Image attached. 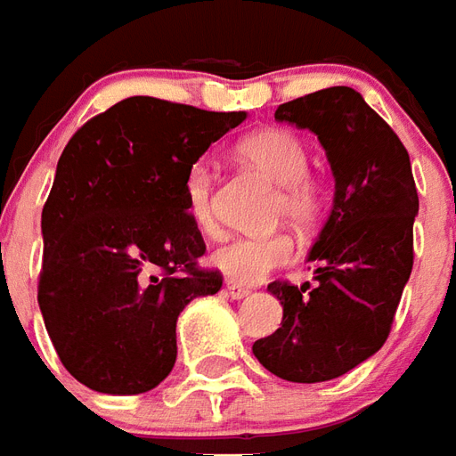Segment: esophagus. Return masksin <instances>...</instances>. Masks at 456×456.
<instances>
[{
	"label": "esophagus",
	"instance_id": "obj_1",
	"mask_svg": "<svg viewBox=\"0 0 456 456\" xmlns=\"http://www.w3.org/2000/svg\"><path fill=\"white\" fill-rule=\"evenodd\" d=\"M225 293H228L232 300H242V297H248L252 290L240 286V283H235V281H225Z\"/></svg>",
	"mask_w": 456,
	"mask_h": 456
}]
</instances>
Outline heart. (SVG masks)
<instances>
[{"label": "heart", "instance_id": "1", "mask_svg": "<svg viewBox=\"0 0 456 456\" xmlns=\"http://www.w3.org/2000/svg\"><path fill=\"white\" fill-rule=\"evenodd\" d=\"M238 156L279 184L273 211L289 218L297 228H310L324 211V187L307 170L305 142L281 126L252 132L238 143ZM214 173L207 166H191L184 177V207L191 224L201 232L216 231L214 218ZM296 255L293 238L286 232L240 235L216 249L211 262L216 269L238 283H259L276 269L289 265Z\"/></svg>", "mask_w": 456, "mask_h": 456}]
</instances>
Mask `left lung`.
Returning a JSON list of instances; mask_svg holds the SVG:
<instances>
[{
	"label": "left lung",
	"instance_id": "1",
	"mask_svg": "<svg viewBox=\"0 0 456 456\" xmlns=\"http://www.w3.org/2000/svg\"><path fill=\"white\" fill-rule=\"evenodd\" d=\"M273 118L317 134L337 191L310 252L317 283H269L283 320L252 354L276 378L313 385L354 370L389 337L413 269L419 191L409 151L354 88L314 91Z\"/></svg>",
	"mask_w": 456,
	"mask_h": 456
}]
</instances>
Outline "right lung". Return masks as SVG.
Segmentation results:
<instances>
[{"label": "right lung", "mask_w": 456, "mask_h": 456, "mask_svg": "<svg viewBox=\"0 0 456 456\" xmlns=\"http://www.w3.org/2000/svg\"><path fill=\"white\" fill-rule=\"evenodd\" d=\"M248 118L134 95L64 146L43 207L37 303L61 365L102 395H142L170 375L177 314L221 290L184 207L201 153Z\"/></svg>", "instance_id": "1"}]
</instances>
